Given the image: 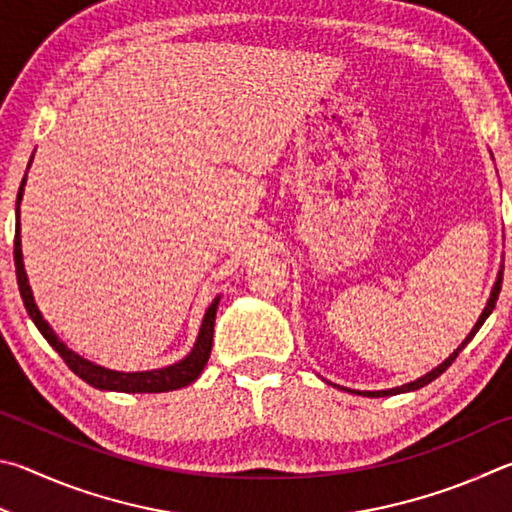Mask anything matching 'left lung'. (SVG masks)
Wrapping results in <instances>:
<instances>
[{
	"instance_id": "8db88e82",
	"label": "left lung",
	"mask_w": 512,
	"mask_h": 512,
	"mask_svg": "<svg viewBox=\"0 0 512 512\" xmlns=\"http://www.w3.org/2000/svg\"><path fill=\"white\" fill-rule=\"evenodd\" d=\"M501 279H504V272H499V276H497V283H495V288H492V294H490V301H488V306H486V310L481 312V317H479V321L477 324H474V328H472V333L465 337V342L456 348V351L447 357V360L441 364V366H436L434 371H429L427 375H423V378H418L416 382H409V384H402V387H398V389H389V391H357V393H362V396H369V398H382V396H393V393H405V391H416V389H420V387H425V384H429L432 380H436L438 375L441 373H445L447 369H450L452 366V362L456 360V357H459V353L463 351L465 346H468L470 342H472V337L479 333V328L483 326V321H486L488 317H490V312L495 310V303H497V297H499V292H501ZM353 393V391H351Z\"/></svg>"
}]
</instances>
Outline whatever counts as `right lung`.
<instances>
[{"label": "right lung", "mask_w": 512, "mask_h": 512, "mask_svg": "<svg viewBox=\"0 0 512 512\" xmlns=\"http://www.w3.org/2000/svg\"><path fill=\"white\" fill-rule=\"evenodd\" d=\"M24 182L22 179L20 191H17V227H15V274H17V285H20V294L22 301L26 306V312L33 319V324L38 326L44 339L56 348L58 355L65 360V364L74 371L80 380H85L87 384H92L96 389L103 391H123V393H164V391H175L182 389L186 384L195 382L200 378V373L204 371L206 362H209L211 355V344H213V324H215V310H218V299H213V303L206 310L200 335H197V342L193 346L191 355H186L182 362H177L173 366H166V369H157V371H141V373H121V371H110L103 369V366L92 364L83 360V357L76 355L74 351L60 342L56 333L49 328L47 321L42 319L38 306H35L33 294L29 288V281H26V272H24V263H22V240H20V200H22V191H24Z\"/></svg>", "instance_id": "1"}]
</instances>
